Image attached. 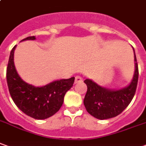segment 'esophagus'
Wrapping results in <instances>:
<instances>
[{
	"instance_id": "obj_1",
	"label": "esophagus",
	"mask_w": 146,
	"mask_h": 146,
	"mask_svg": "<svg viewBox=\"0 0 146 146\" xmlns=\"http://www.w3.org/2000/svg\"><path fill=\"white\" fill-rule=\"evenodd\" d=\"M82 80H83V78H82L81 76H76V77H75V83L77 84V83L81 82Z\"/></svg>"
}]
</instances>
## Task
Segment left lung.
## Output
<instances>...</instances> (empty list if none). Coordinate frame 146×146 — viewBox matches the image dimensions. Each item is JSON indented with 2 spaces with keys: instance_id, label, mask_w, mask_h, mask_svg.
I'll list each match as a JSON object with an SVG mask.
<instances>
[{
  "instance_id": "1",
  "label": "left lung",
  "mask_w": 146,
  "mask_h": 146,
  "mask_svg": "<svg viewBox=\"0 0 146 146\" xmlns=\"http://www.w3.org/2000/svg\"><path fill=\"white\" fill-rule=\"evenodd\" d=\"M134 60L135 70L133 77L130 84L125 88L110 90L98 86L91 79L84 81L87 86L84 105L90 115L100 120L112 118L120 114L129 105L135 94L138 81V66L135 52Z\"/></svg>"
}]
</instances>
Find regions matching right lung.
I'll list each match as a JSON object with an SVG mask.
<instances>
[{"label": "right lung", "mask_w": 146, "mask_h": 146, "mask_svg": "<svg viewBox=\"0 0 146 146\" xmlns=\"http://www.w3.org/2000/svg\"><path fill=\"white\" fill-rule=\"evenodd\" d=\"M35 39L33 36L21 41ZM15 48L16 45L11 50L6 70L11 98L24 113L33 118L43 120L50 117L60 109L65 94L72 88L75 77L56 80L41 87L29 85L21 78L15 68Z\"/></svg>", "instance_id": "1"}]
</instances>
